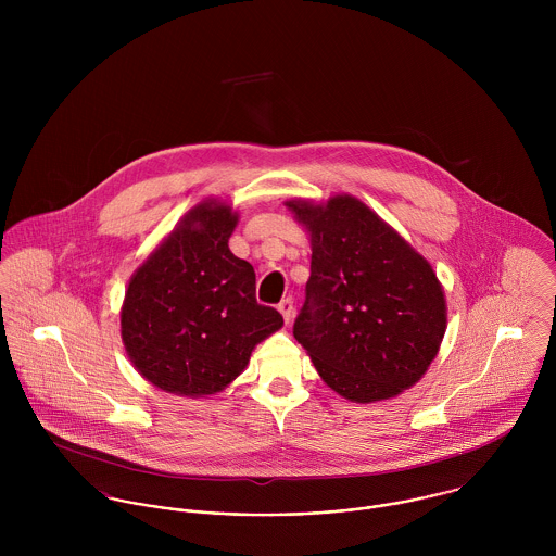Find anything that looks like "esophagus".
I'll return each instance as SVG.
<instances>
[{
    "label": "esophagus",
    "mask_w": 556,
    "mask_h": 556,
    "mask_svg": "<svg viewBox=\"0 0 556 556\" xmlns=\"http://www.w3.org/2000/svg\"><path fill=\"white\" fill-rule=\"evenodd\" d=\"M278 311H280V315L285 317V320L289 323V320H291V317H293V311H295V306H293V300H291V298L282 300V302L278 304Z\"/></svg>",
    "instance_id": "1"
}]
</instances>
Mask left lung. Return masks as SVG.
Segmentation results:
<instances>
[{
  "label": "left lung",
  "mask_w": 556,
  "mask_h": 556,
  "mask_svg": "<svg viewBox=\"0 0 556 556\" xmlns=\"http://www.w3.org/2000/svg\"><path fill=\"white\" fill-rule=\"evenodd\" d=\"M287 205L313 241L293 336L320 379L355 402L408 390L445 333V298L430 263L353 197Z\"/></svg>",
  "instance_id": "8db88e82"
}]
</instances>
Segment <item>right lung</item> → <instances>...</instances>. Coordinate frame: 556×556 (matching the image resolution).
Wrapping results in <instances>:
<instances>
[{
  "instance_id": "1",
  "label": "right lung",
  "mask_w": 556,
  "mask_h": 556,
  "mask_svg": "<svg viewBox=\"0 0 556 556\" xmlns=\"http://www.w3.org/2000/svg\"><path fill=\"white\" fill-rule=\"evenodd\" d=\"M236 225L231 207L197 205L128 285L122 338L137 370L164 392H220L285 323L256 302L254 267L229 250Z\"/></svg>"
}]
</instances>
